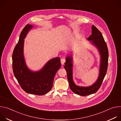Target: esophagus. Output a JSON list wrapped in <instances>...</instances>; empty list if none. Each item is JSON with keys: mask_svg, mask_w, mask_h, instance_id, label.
I'll return each mask as SVG.
<instances>
[{"mask_svg": "<svg viewBox=\"0 0 121 121\" xmlns=\"http://www.w3.org/2000/svg\"><path fill=\"white\" fill-rule=\"evenodd\" d=\"M65 58H61V63L62 65H63L65 63Z\"/></svg>", "mask_w": 121, "mask_h": 121, "instance_id": "esophagus-1", "label": "esophagus"}]
</instances>
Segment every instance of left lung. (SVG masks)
Instances as JSON below:
<instances>
[{
	"instance_id": "left-lung-1",
	"label": "left lung",
	"mask_w": 121,
	"mask_h": 121,
	"mask_svg": "<svg viewBox=\"0 0 121 121\" xmlns=\"http://www.w3.org/2000/svg\"><path fill=\"white\" fill-rule=\"evenodd\" d=\"M88 40L91 41V43L98 48L101 55L99 75L97 81L88 87L77 86L74 84L72 78V61L70 57L66 58L64 66L71 90L75 93L83 96L93 94L98 91L106 75L108 65L109 52L107 45L101 32L94 25L92 26V34Z\"/></svg>"
}]
</instances>
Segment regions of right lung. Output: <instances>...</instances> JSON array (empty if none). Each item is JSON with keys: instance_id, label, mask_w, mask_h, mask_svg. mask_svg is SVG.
<instances>
[{"instance_id": "1", "label": "right lung", "mask_w": 121, "mask_h": 121, "mask_svg": "<svg viewBox=\"0 0 121 121\" xmlns=\"http://www.w3.org/2000/svg\"><path fill=\"white\" fill-rule=\"evenodd\" d=\"M32 27L31 25L27 24L21 33L12 54L13 71L21 88L26 92L43 95L52 88L55 76L61 64L60 58L56 57L50 60L39 71L34 72L28 69L23 54V40Z\"/></svg>"}]
</instances>
